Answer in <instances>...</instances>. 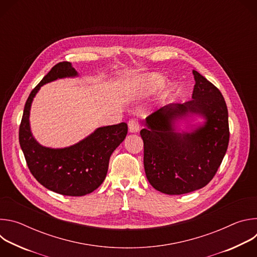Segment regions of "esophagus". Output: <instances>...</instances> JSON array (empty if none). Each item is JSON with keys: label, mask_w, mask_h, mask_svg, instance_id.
<instances>
[{"label": "esophagus", "mask_w": 257, "mask_h": 257, "mask_svg": "<svg viewBox=\"0 0 257 257\" xmlns=\"http://www.w3.org/2000/svg\"><path fill=\"white\" fill-rule=\"evenodd\" d=\"M128 128L131 133H136L139 131V122L137 119H131L128 122Z\"/></svg>", "instance_id": "34e87169"}]
</instances>
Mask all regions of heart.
Returning a JSON list of instances; mask_svg holds the SVG:
<instances>
[{
	"mask_svg": "<svg viewBox=\"0 0 257 257\" xmlns=\"http://www.w3.org/2000/svg\"><path fill=\"white\" fill-rule=\"evenodd\" d=\"M143 83L145 91H155L164 85L165 79L159 74H151L145 77Z\"/></svg>",
	"mask_w": 257,
	"mask_h": 257,
	"instance_id": "obj_1",
	"label": "heart"
}]
</instances>
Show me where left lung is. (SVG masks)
<instances>
[{"mask_svg": "<svg viewBox=\"0 0 257 257\" xmlns=\"http://www.w3.org/2000/svg\"><path fill=\"white\" fill-rule=\"evenodd\" d=\"M192 99L166 105L145 119L140 131L143 164L152 186L169 195L198 190L214 177L226 155L230 130L222 92L193 70ZM188 112L199 113L206 124L191 134L174 132L172 122Z\"/></svg>", "mask_w": 257, "mask_h": 257, "instance_id": "obj_1", "label": "left lung"}]
</instances>
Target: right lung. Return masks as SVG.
Segmentation results:
<instances>
[{
    "label": "right lung",
    "instance_id": "add662e5",
    "mask_svg": "<svg viewBox=\"0 0 257 257\" xmlns=\"http://www.w3.org/2000/svg\"><path fill=\"white\" fill-rule=\"evenodd\" d=\"M70 62L56 64L30 92L19 127V143L27 167L43 186L67 196H83L94 191L103 182L109 157L125 139L126 123L105 126L66 149H49L35 141L29 127L31 101L42 85L58 78L76 76Z\"/></svg>",
    "mask_w": 257,
    "mask_h": 257
}]
</instances>
